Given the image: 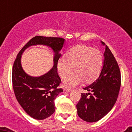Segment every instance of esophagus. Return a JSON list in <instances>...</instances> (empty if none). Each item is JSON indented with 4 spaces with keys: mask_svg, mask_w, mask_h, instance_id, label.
I'll use <instances>...</instances> for the list:
<instances>
[{
    "mask_svg": "<svg viewBox=\"0 0 132 132\" xmlns=\"http://www.w3.org/2000/svg\"><path fill=\"white\" fill-rule=\"evenodd\" d=\"M64 91L66 92H70L71 91V89H68V88H64Z\"/></svg>",
    "mask_w": 132,
    "mask_h": 132,
    "instance_id": "esophagus-1",
    "label": "esophagus"
}]
</instances>
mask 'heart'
Masks as SVG:
<instances>
[{"mask_svg":"<svg viewBox=\"0 0 132 132\" xmlns=\"http://www.w3.org/2000/svg\"><path fill=\"white\" fill-rule=\"evenodd\" d=\"M103 64V57L99 50L86 45H77L59 59L57 68L63 78L74 67L75 72L63 81L65 87L72 88L83 80L86 83L94 81L101 73Z\"/></svg>","mask_w":132,"mask_h":132,"instance_id":"obj_1","label":"heart"}]
</instances>
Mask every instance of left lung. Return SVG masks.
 Listing matches in <instances>:
<instances>
[{
	"mask_svg": "<svg viewBox=\"0 0 132 132\" xmlns=\"http://www.w3.org/2000/svg\"><path fill=\"white\" fill-rule=\"evenodd\" d=\"M102 43L105 46V51L100 75L93 84L84 88L89 93H82L77 105L78 116L89 123L98 121L110 111L118 99L121 83L118 62L109 47L102 41Z\"/></svg>",
	"mask_w": 132,
	"mask_h": 132,
	"instance_id": "left-lung-1",
	"label": "left lung"
}]
</instances>
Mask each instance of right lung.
<instances>
[{
	"label": "right lung",
	"instance_id": "1",
	"mask_svg": "<svg viewBox=\"0 0 132 132\" xmlns=\"http://www.w3.org/2000/svg\"><path fill=\"white\" fill-rule=\"evenodd\" d=\"M64 39L57 37L37 36L32 38L21 49L14 61L12 71V82L14 94L21 107L30 117L38 120L48 118L55 112L54 100L62 89L57 73V62ZM43 44L54 50V66L46 74L38 77L27 74L21 65V56L25 49L32 45Z\"/></svg>",
	"mask_w": 132,
	"mask_h": 132
}]
</instances>
